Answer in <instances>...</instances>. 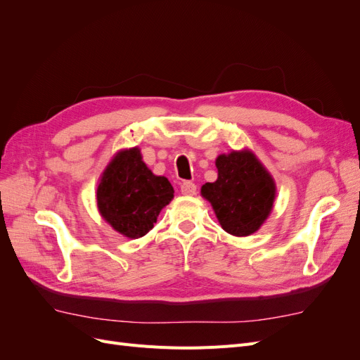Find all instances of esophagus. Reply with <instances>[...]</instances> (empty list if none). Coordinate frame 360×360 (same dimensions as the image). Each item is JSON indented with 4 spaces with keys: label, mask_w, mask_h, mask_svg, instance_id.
I'll use <instances>...</instances> for the list:
<instances>
[{
    "label": "esophagus",
    "mask_w": 360,
    "mask_h": 360,
    "mask_svg": "<svg viewBox=\"0 0 360 360\" xmlns=\"http://www.w3.org/2000/svg\"><path fill=\"white\" fill-rule=\"evenodd\" d=\"M180 191L183 195H189V197H192V195L197 193V184L192 181H183L180 184Z\"/></svg>",
    "instance_id": "34e87169"
}]
</instances>
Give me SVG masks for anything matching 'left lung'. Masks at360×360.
Masks as SVG:
<instances>
[{"label":"left lung","instance_id":"obj_1","mask_svg":"<svg viewBox=\"0 0 360 360\" xmlns=\"http://www.w3.org/2000/svg\"><path fill=\"white\" fill-rule=\"evenodd\" d=\"M217 180L205 183L201 195L209 201L226 233L237 237L258 231L274 209L276 184L249 150L216 159Z\"/></svg>","mask_w":360,"mask_h":360}]
</instances>
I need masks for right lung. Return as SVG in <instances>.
Here are the masks:
<instances>
[{"instance_id": "1", "label": "right lung", "mask_w": 360, "mask_h": 360, "mask_svg": "<svg viewBox=\"0 0 360 360\" xmlns=\"http://www.w3.org/2000/svg\"><path fill=\"white\" fill-rule=\"evenodd\" d=\"M97 207L114 230L129 238L146 236L160 210L174 198L167 177L155 176L138 147L122 150L103 171L96 192Z\"/></svg>"}]
</instances>
